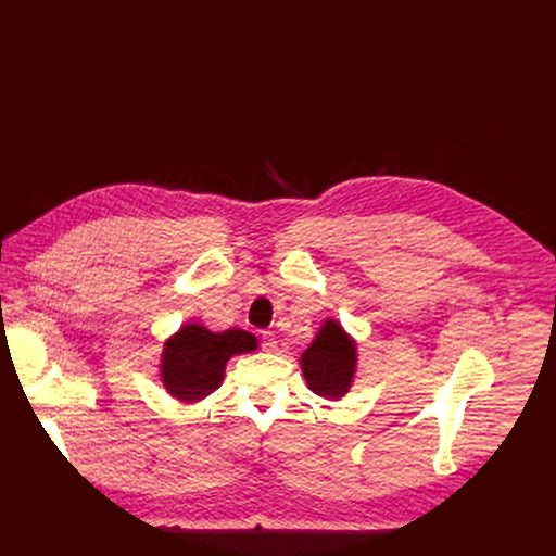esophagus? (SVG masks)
<instances>
[{
	"label": "esophagus",
	"mask_w": 556,
	"mask_h": 556,
	"mask_svg": "<svg viewBox=\"0 0 556 556\" xmlns=\"http://www.w3.org/2000/svg\"><path fill=\"white\" fill-rule=\"evenodd\" d=\"M262 350H264V352H277V339H275V334H270V332H264V334H262Z\"/></svg>",
	"instance_id": "esophagus-1"
}]
</instances>
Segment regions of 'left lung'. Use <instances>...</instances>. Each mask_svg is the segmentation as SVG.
<instances>
[{
    "label": "left lung",
    "mask_w": 556,
    "mask_h": 556,
    "mask_svg": "<svg viewBox=\"0 0 556 556\" xmlns=\"http://www.w3.org/2000/svg\"><path fill=\"white\" fill-rule=\"evenodd\" d=\"M301 369L316 395L339 401L350 391L356 371V345L337 321H326L303 352Z\"/></svg>",
    "instance_id": "8db88e82"
}]
</instances>
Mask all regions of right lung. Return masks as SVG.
Returning a JSON list of instances; mask_svg holds the SVG:
<instances>
[{
	"label": "right lung",
	"instance_id": "1",
	"mask_svg": "<svg viewBox=\"0 0 556 556\" xmlns=\"http://www.w3.org/2000/svg\"><path fill=\"white\" fill-rule=\"evenodd\" d=\"M257 350V339L244 330L211 332L202 326H185L165 343L161 376L165 389L182 403H198L213 393L235 354Z\"/></svg>",
	"mask_w": 556,
	"mask_h": 556
}]
</instances>
